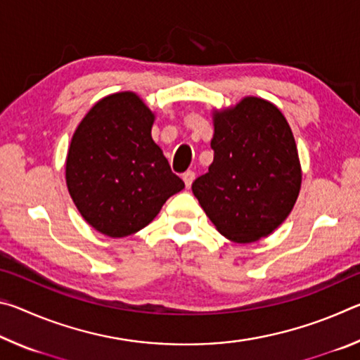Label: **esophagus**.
Segmentation results:
<instances>
[{"label":"esophagus","instance_id":"esophagus-1","mask_svg":"<svg viewBox=\"0 0 360 360\" xmlns=\"http://www.w3.org/2000/svg\"><path fill=\"white\" fill-rule=\"evenodd\" d=\"M182 179H184V182H186V187H191L193 179H195V173L192 172V169H188V172L182 174Z\"/></svg>","mask_w":360,"mask_h":360}]
</instances>
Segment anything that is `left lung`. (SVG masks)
<instances>
[{
	"mask_svg": "<svg viewBox=\"0 0 360 360\" xmlns=\"http://www.w3.org/2000/svg\"><path fill=\"white\" fill-rule=\"evenodd\" d=\"M212 119L214 160L193 181L192 192L225 238L257 241L285 221L300 192L294 135L283 112L257 96Z\"/></svg>",
	"mask_w": 360,
	"mask_h": 360,
	"instance_id": "left-lung-1",
	"label": "left lung"
}]
</instances>
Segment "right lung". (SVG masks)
I'll list each match as a JSON object with an SVG mask.
<instances>
[{
  "mask_svg": "<svg viewBox=\"0 0 360 360\" xmlns=\"http://www.w3.org/2000/svg\"><path fill=\"white\" fill-rule=\"evenodd\" d=\"M154 114L133 92L105 96L85 114L66 157V186L81 216L122 238L154 221L184 188L150 136Z\"/></svg>",
  "mask_w": 360,
  "mask_h": 360,
  "instance_id": "1",
  "label": "right lung"
}]
</instances>
